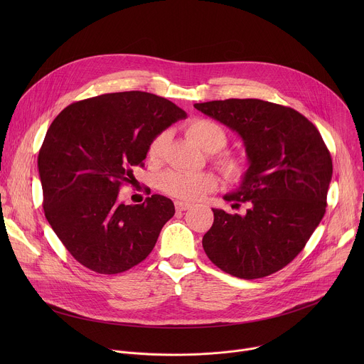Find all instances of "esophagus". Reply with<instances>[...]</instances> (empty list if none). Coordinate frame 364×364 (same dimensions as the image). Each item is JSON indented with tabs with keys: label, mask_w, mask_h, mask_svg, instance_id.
Here are the masks:
<instances>
[{
	"label": "esophagus",
	"mask_w": 364,
	"mask_h": 364,
	"mask_svg": "<svg viewBox=\"0 0 364 364\" xmlns=\"http://www.w3.org/2000/svg\"><path fill=\"white\" fill-rule=\"evenodd\" d=\"M174 204H176V210L177 212H186V210H188L190 207H191L190 203H184V201H176Z\"/></svg>",
	"instance_id": "esophagus-1"
}]
</instances>
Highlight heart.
<instances>
[{
    "label": "heart",
    "mask_w": 364,
    "mask_h": 364,
    "mask_svg": "<svg viewBox=\"0 0 364 364\" xmlns=\"http://www.w3.org/2000/svg\"><path fill=\"white\" fill-rule=\"evenodd\" d=\"M187 135L204 151L215 152L216 160L222 168L232 177H239L245 171V161L232 154L220 151L228 142V134L222 125L212 119L197 118L187 125ZM168 144V132H161L155 136L148 146V157L160 160ZM219 180L213 173H184L167 171L160 177V188L170 196L183 200H198L204 194L218 188Z\"/></svg>",
    "instance_id": "1"
}]
</instances>
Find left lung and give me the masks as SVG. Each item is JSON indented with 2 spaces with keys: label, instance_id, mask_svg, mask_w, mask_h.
Here are the masks:
<instances>
[{
  "label": "left lung",
  "instance_id": "left-lung-1",
  "mask_svg": "<svg viewBox=\"0 0 364 364\" xmlns=\"http://www.w3.org/2000/svg\"><path fill=\"white\" fill-rule=\"evenodd\" d=\"M194 108L237 132L249 161L239 188L223 197L233 205L249 203L246 215L212 209L203 249L226 274L268 277L292 261L324 218L330 151L313 122L272 102L226 99Z\"/></svg>",
  "mask_w": 364,
  "mask_h": 364
}]
</instances>
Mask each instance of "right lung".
I'll return each instance as SVG.
<instances>
[{
  "mask_svg": "<svg viewBox=\"0 0 364 364\" xmlns=\"http://www.w3.org/2000/svg\"><path fill=\"white\" fill-rule=\"evenodd\" d=\"M187 114L166 97L131 90L105 93L65 108L38 152L43 209L69 253L90 271L121 274L151 253L174 216L170 198L118 200L144 167L151 141Z\"/></svg>",
  "mask_w": 364,
  "mask_h": 364,
  "instance_id": "add662e5",
  "label": "right lung"
}]
</instances>
